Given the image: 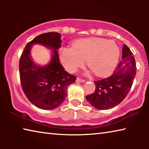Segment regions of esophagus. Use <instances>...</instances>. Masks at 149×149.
Returning <instances> with one entry per match:
<instances>
[{"label": "esophagus", "mask_w": 149, "mask_h": 149, "mask_svg": "<svg viewBox=\"0 0 149 149\" xmlns=\"http://www.w3.org/2000/svg\"><path fill=\"white\" fill-rule=\"evenodd\" d=\"M85 79H83L80 77H77V79H76L77 83H83V82H85Z\"/></svg>", "instance_id": "esophagus-1"}]
</instances>
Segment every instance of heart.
<instances>
[{
    "label": "heart",
    "mask_w": 149,
    "mask_h": 149,
    "mask_svg": "<svg viewBox=\"0 0 149 149\" xmlns=\"http://www.w3.org/2000/svg\"><path fill=\"white\" fill-rule=\"evenodd\" d=\"M119 58L120 49L116 42L100 38L78 40L72 49L64 48L60 54V61L67 71L74 72L87 60V66L100 77L111 74Z\"/></svg>",
    "instance_id": "b5f03b06"
}]
</instances>
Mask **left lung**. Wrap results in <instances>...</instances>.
Masks as SVG:
<instances>
[{"mask_svg":"<svg viewBox=\"0 0 149 149\" xmlns=\"http://www.w3.org/2000/svg\"><path fill=\"white\" fill-rule=\"evenodd\" d=\"M122 59L112 75L94 81L95 92L86 96L87 100L93 107L110 109L119 104L129 93L137 68L133 54L125 45L122 49Z\"/></svg>","mask_w":149,"mask_h":149,"instance_id":"obj_1","label":"left lung"}]
</instances>
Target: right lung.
<instances>
[{
    "label": "right lung",
    "mask_w": 149,
    "mask_h": 149,
    "mask_svg": "<svg viewBox=\"0 0 149 149\" xmlns=\"http://www.w3.org/2000/svg\"><path fill=\"white\" fill-rule=\"evenodd\" d=\"M61 42L59 33L41 34L27 44L20 57L22 88L29 101L41 109L52 110L61 104L67 96L68 87L76 79L60 64L57 50L61 47ZM33 44H41L53 49L54 54L49 65L39 67L32 61L30 51Z\"/></svg>",
    "instance_id": "obj_1"
}]
</instances>
